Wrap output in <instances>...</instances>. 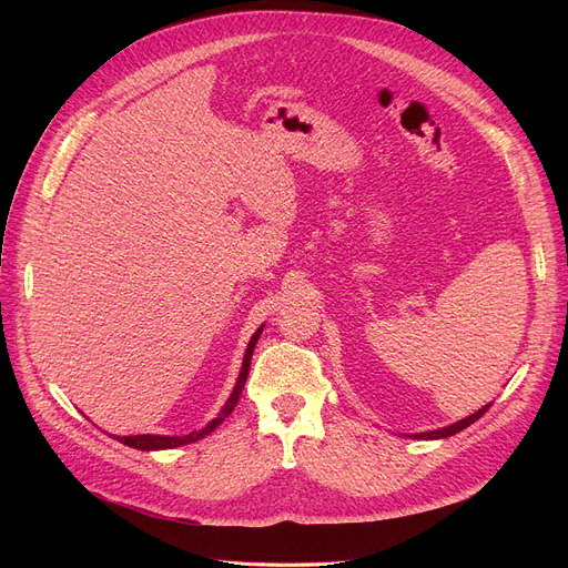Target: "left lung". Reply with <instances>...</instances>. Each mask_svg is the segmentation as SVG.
Here are the masks:
<instances>
[{
	"label": "left lung",
	"mask_w": 568,
	"mask_h": 568,
	"mask_svg": "<svg viewBox=\"0 0 568 568\" xmlns=\"http://www.w3.org/2000/svg\"><path fill=\"white\" fill-rule=\"evenodd\" d=\"M488 409H490V403L484 405L481 409H476L474 414L465 416V419L452 424V426H444V428H437V430H426V433H414V435H407V437H412V439H444V437H452V435L465 430L467 426H471L476 419H481V416H484Z\"/></svg>",
	"instance_id": "8db88e82"
}]
</instances>
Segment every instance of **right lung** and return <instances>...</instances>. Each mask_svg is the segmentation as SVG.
Returning a JSON list of instances; mask_svg holds the SVG:
<instances>
[{"label":"right lung","instance_id":"1","mask_svg":"<svg viewBox=\"0 0 568 568\" xmlns=\"http://www.w3.org/2000/svg\"><path fill=\"white\" fill-rule=\"evenodd\" d=\"M262 329H264V324L260 326V329H257V332L251 336V341H248V347H246V352H244L242 371H239V377H236V384H234V389H232L230 398H227L225 405L221 407L216 419L209 422L202 430H193V433H189V435H126V437H116V439L122 442V444H126V446H131V449H138V452H161V449H176V446L193 444V442L202 439L204 435L214 433V430L227 419V416L232 414V409H234L236 403H239V396H242V392H244V384H246L248 368H251V356H253V349H255V345H257V338H260Z\"/></svg>","mask_w":568,"mask_h":568}]
</instances>
